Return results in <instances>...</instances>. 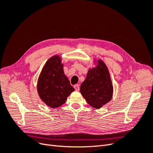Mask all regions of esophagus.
I'll return each mask as SVG.
<instances>
[{"label": "esophagus", "instance_id": "esophagus-1", "mask_svg": "<svg viewBox=\"0 0 153 153\" xmlns=\"http://www.w3.org/2000/svg\"><path fill=\"white\" fill-rule=\"evenodd\" d=\"M74 88H75V89L76 91H79V89H80V86H79V85L76 84V85H74Z\"/></svg>", "mask_w": 153, "mask_h": 153}]
</instances>
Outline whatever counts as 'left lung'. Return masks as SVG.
Instances as JSON below:
<instances>
[{"instance_id":"1","label":"left lung","mask_w":153,"mask_h":153,"mask_svg":"<svg viewBox=\"0 0 153 153\" xmlns=\"http://www.w3.org/2000/svg\"><path fill=\"white\" fill-rule=\"evenodd\" d=\"M94 63L95 66L89 69L82 83L80 92L91 106L99 109L112 99L114 88L105 63L101 59L94 60Z\"/></svg>"}]
</instances>
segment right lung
<instances>
[{
  "label": "right lung",
  "instance_id": "1",
  "mask_svg": "<svg viewBox=\"0 0 153 153\" xmlns=\"http://www.w3.org/2000/svg\"><path fill=\"white\" fill-rule=\"evenodd\" d=\"M61 59L57 55L50 57L44 65L37 83L40 99L53 108L65 103L68 97L75 91L64 74Z\"/></svg>",
  "mask_w": 153,
  "mask_h": 153
}]
</instances>
